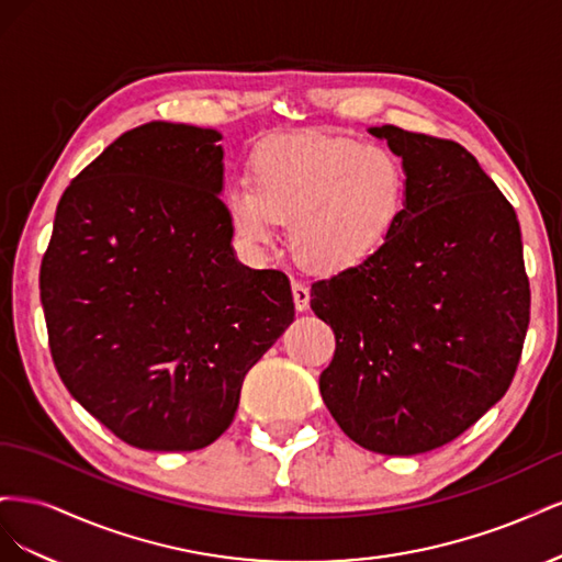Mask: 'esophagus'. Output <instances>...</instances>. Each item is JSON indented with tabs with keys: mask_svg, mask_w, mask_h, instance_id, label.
I'll list each match as a JSON object with an SVG mask.
<instances>
[{
	"mask_svg": "<svg viewBox=\"0 0 562 562\" xmlns=\"http://www.w3.org/2000/svg\"><path fill=\"white\" fill-rule=\"evenodd\" d=\"M310 288L300 283V281H293V302H295V310L297 312H307L310 310Z\"/></svg>",
	"mask_w": 562,
	"mask_h": 562,
	"instance_id": "1",
	"label": "esophagus"
}]
</instances>
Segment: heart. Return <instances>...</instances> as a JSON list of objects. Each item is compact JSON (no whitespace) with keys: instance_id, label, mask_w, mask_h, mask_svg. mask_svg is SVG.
Wrapping results in <instances>:
<instances>
[{"instance_id":"obj_1","label":"heart","mask_w":562,"mask_h":562,"mask_svg":"<svg viewBox=\"0 0 562 562\" xmlns=\"http://www.w3.org/2000/svg\"><path fill=\"white\" fill-rule=\"evenodd\" d=\"M248 178L223 199L236 239L260 255L277 246L279 223H291L295 258L328 274L375 258L405 203L403 166L389 149L321 133L265 138Z\"/></svg>"}]
</instances>
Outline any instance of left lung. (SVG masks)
I'll return each mask as SVG.
<instances>
[{
    "label": "left lung",
    "instance_id": "8db88e82",
    "mask_svg": "<svg viewBox=\"0 0 562 562\" xmlns=\"http://www.w3.org/2000/svg\"><path fill=\"white\" fill-rule=\"evenodd\" d=\"M368 131L403 159L405 203L375 258L312 285L337 339L318 389L353 443L419 454L506 394L530 281L516 211L471 151L389 124Z\"/></svg>",
    "mask_w": 562,
    "mask_h": 562
}]
</instances>
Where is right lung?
Instances as JSON below:
<instances>
[{
	"label": "right lung",
	"mask_w": 562,
	"mask_h": 562,
	"mask_svg": "<svg viewBox=\"0 0 562 562\" xmlns=\"http://www.w3.org/2000/svg\"><path fill=\"white\" fill-rule=\"evenodd\" d=\"M223 135L149 122L70 182L40 291L67 391L140 450L223 436L246 372L295 318L291 281L236 260Z\"/></svg>",
	"instance_id": "obj_1"
}]
</instances>
